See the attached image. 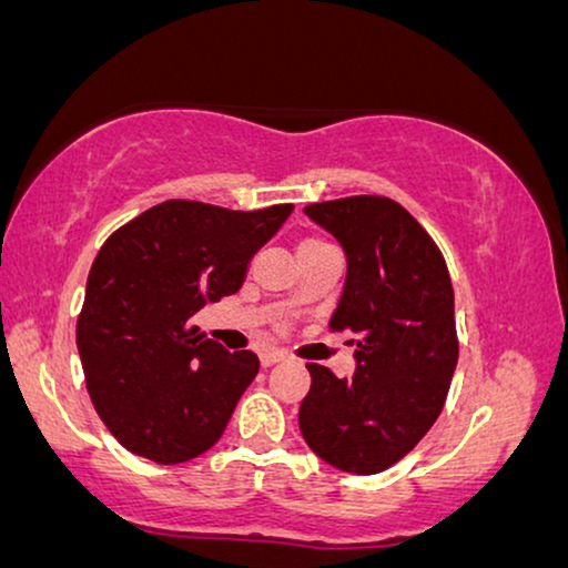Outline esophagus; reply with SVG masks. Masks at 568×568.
<instances>
[{"instance_id":"1","label":"esophagus","mask_w":568,"mask_h":568,"mask_svg":"<svg viewBox=\"0 0 568 568\" xmlns=\"http://www.w3.org/2000/svg\"><path fill=\"white\" fill-rule=\"evenodd\" d=\"M260 362H262V367H273V365H277V362H285V354L283 352H265L260 357Z\"/></svg>"}]
</instances>
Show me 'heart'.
Segmentation results:
<instances>
[{
	"label": "heart",
	"instance_id": "heart-1",
	"mask_svg": "<svg viewBox=\"0 0 568 568\" xmlns=\"http://www.w3.org/2000/svg\"><path fill=\"white\" fill-rule=\"evenodd\" d=\"M328 247H332L328 242L318 240V236H308V240H303L298 244V255H308V252H318V250H328Z\"/></svg>",
	"mask_w": 568,
	"mask_h": 568
}]
</instances>
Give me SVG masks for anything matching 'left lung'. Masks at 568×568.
<instances>
[{
  "label": "left lung",
  "mask_w": 568,
  "mask_h": 568,
  "mask_svg": "<svg viewBox=\"0 0 568 568\" xmlns=\"http://www.w3.org/2000/svg\"><path fill=\"white\" fill-rule=\"evenodd\" d=\"M303 211L346 252L344 293L328 328L354 336L357 369L336 377L308 362L301 434L336 469L385 471L436 423L459 359L446 260L416 216L387 196Z\"/></svg>",
  "instance_id": "8db88e82"
}]
</instances>
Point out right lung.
Returning a JSON list of instances; mask_svg holds the SVG:
<instances>
[{
  "mask_svg": "<svg viewBox=\"0 0 568 568\" xmlns=\"http://www.w3.org/2000/svg\"><path fill=\"white\" fill-rule=\"evenodd\" d=\"M291 211L171 199L101 244L75 344L91 403L126 452L181 464L222 438L260 359L226 352L189 318L240 291L247 262Z\"/></svg>",
  "mask_w": 568,
  "mask_h": 568,
  "instance_id": "add662e5",
  "label": "right lung"
}]
</instances>
